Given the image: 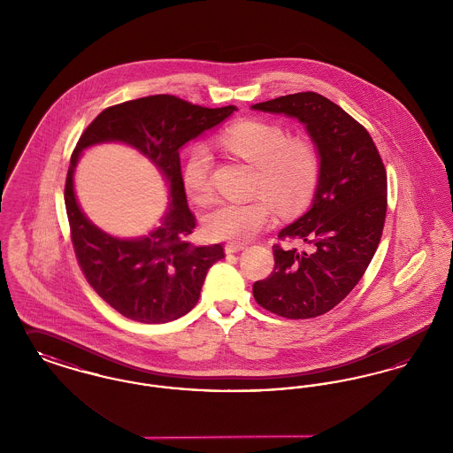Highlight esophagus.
<instances>
[{"mask_svg": "<svg viewBox=\"0 0 453 453\" xmlns=\"http://www.w3.org/2000/svg\"><path fill=\"white\" fill-rule=\"evenodd\" d=\"M246 248V244H241V242H227L226 244V253L227 255H233V253H239V251H242Z\"/></svg>", "mask_w": 453, "mask_h": 453, "instance_id": "1", "label": "esophagus"}]
</instances>
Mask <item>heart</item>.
I'll use <instances>...</instances> for the list:
<instances>
[{"label": "heart", "instance_id": "obj_1", "mask_svg": "<svg viewBox=\"0 0 453 453\" xmlns=\"http://www.w3.org/2000/svg\"><path fill=\"white\" fill-rule=\"evenodd\" d=\"M222 146L258 168L251 202H219L205 217L203 229L214 239L244 242L257 236L272 219V205L292 212L307 205L319 181V154L303 139H290L287 130L265 122H244L220 137ZM212 154L207 146H194L183 165L181 181L195 203L212 196ZM269 199L266 201L264 196Z\"/></svg>", "mask_w": 453, "mask_h": 453}]
</instances>
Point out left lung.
Wrapping results in <instances>:
<instances>
[{
	"instance_id": "left-lung-1",
	"label": "left lung",
	"mask_w": 453,
	"mask_h": 453,
	"mask_svg": "<svg viewBox=\"0 0 453 453\" xmlns=\"http://www.w3.org/2000/svg\"><path fill=\"white\" fill-rule=\"evenodd\" d=\"M251 108L297 119L321 166L309 211L279 234L314 250L275 244V268L255 281L253 296L281 318H316L345 299L377 251L388 211L386 168L365 127L319 93H294Z\"/></svg>"
}]
</instances>
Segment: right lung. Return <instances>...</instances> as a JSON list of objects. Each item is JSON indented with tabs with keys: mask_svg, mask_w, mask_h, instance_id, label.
Wrapping results in <instances>:
<instances>
[{
	"mask_svg": "<svg viewBox=\"0 0 453 453\" xmlns=\"http://www.w3.org/2000/svg\"><path fill=\"white\" fill-rule=\"evenodd\" d=\"M234 105L205 108L154 95L104 110L83 132L65 178V202L78 263L95 292L132 321H174L196 305L209 268L224 258L220 244L195 246V217L181 181L180 150L231 117ZM119 142L148 157L169 187L171 203L144 237L119 238L95 226L73 192V170L88 147Z\"/></svg>",
	"mask_w": 453,
	"mask_h": 453,
	"instance_id": "1",
	"label": "right lung"
}]
</instances>
